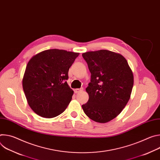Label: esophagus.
<instances>
[{
	"label": "esophagus",
	"mask_w": 160,
	"mask_h": 160,
	"mask_svg": "<svg viewBox=\"0 0 160 160\" xmlns=\"http://www.w3.org/2000/svg\"><path fill=\"white\" fill-rule=\"evenodd\" d=\"M83 88H77L75 90V93H78L80 92H81V91H83Z\"/></svg>",
	"instance_id": "1"
}]
</instances>
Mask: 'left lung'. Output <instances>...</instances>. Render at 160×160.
<instances>
[{
    "instance_id": "left-lung-1",
    "label": "left lung",
    "mask_w": 160,
    "mask_h": 160,
    "mask_svg": "<svg viewBox=\"0 0 160 160\" xmlns=\"http://www.w3.org/2000/svg\"><path fill=\"white\" fill-rule=\"evenodd\" d=\"M91 73L86 88L89 98L82 105L85 115L105 123L116 118L130 99L133 85V72L120 54L108 50L82 54Z\"/></svg>"
}]
</instances>
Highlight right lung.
Segmentation results:
<instances>
[{"label":"right lung","instance_id":"1","mask_svg":"<svg viewBox=\"0 0 160 160\" xmlns=\"http://www.w3.org/2000/svg\"><path fill=\"white\" fill-rule=\"evenodd\" d=\"M79 53L57 49L42 51L28 61L22 88L31 109L51 118L61 114L70 102L73 90L68 85V70Z\"/></svg>","mask_w":160,"mask_h":160}]
</instances>
